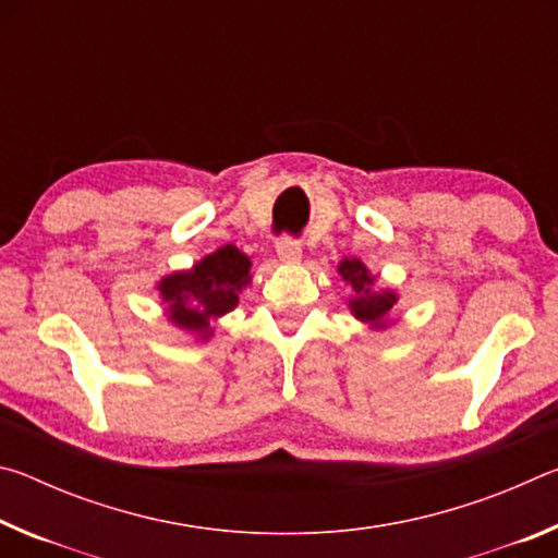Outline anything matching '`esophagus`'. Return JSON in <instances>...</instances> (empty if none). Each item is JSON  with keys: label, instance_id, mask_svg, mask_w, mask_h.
Masks as SVG:
<instances>
[{"label": "esophagus", "instance_id": "esophagus-1", "mask_svg": "<svg viewBox=\"0 0 558 558\" xmlns=\"http://www.w3.org/2000/svg\"><path fill=\"white\" fill-rule=\"evenodd\" d=\"M276 251L282 263H298L302 256V245L298 239H292V235H282V239H278Z\"/></svg>", "mask_w": 558, "mask_h": 558}]
</instances>
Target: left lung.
Listing matches in <instances>:
<instances>
[{"label": "left lung", "mask_w": 558, "mask_h": 558, "mask_svg": "<svg viewBox=\"0 0 558 558\" xmlns=\"http://www.w3.org/2000/svg\"><path fill=\"white\" fill-rule=\"evenodd\" d=\"M339 272H342L344 280L352 282V313L362 319V323H384V317L389 315L396 305L393 292H374L369 272H366V268L359 260H344L342 266H339Z\"/></svg>", "instance_id": "left-lung-1"}]
</instances>
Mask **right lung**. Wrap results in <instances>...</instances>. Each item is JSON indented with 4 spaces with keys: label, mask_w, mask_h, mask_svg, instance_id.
<instances>
[{
    "label": "right lung",
    "mask_w": 558,
    "mask_h": 558,
    "mask_svg": "<svg viewBox=\"0 0 558 558\" xmlns=\"http://www.w3.org/2000/svg\"><path fill=\"white\" fill-rule=\"evenodd\" d=\"M248 268L251 260L235 245H223L194 270L165 278L159 292L169 302V319L184 329L209 327V319L235 307L241 288L251 280Z\"/></svg>",
    "instance_id": "1"
}]
</instances>
